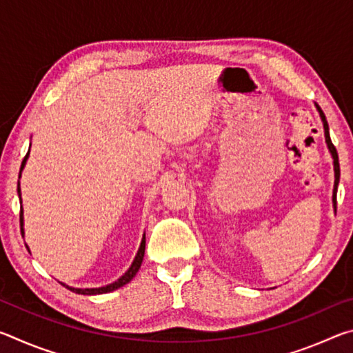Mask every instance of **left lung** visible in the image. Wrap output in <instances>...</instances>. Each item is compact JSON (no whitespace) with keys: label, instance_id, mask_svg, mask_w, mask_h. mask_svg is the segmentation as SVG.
<instances>
[{"label":"left lung","instance_id":"obj_1","mask_svg":"<svg viewBox=\"0 0 353 353\" xmlns=\"http://www.w3.org/2000/svg\"><path fill=\"white\" fill-rule=\"evenodd\" d=\"M316 109H318L321 119H322V124H324V135H325V143H327V148L328 151H330L332 157H333V170H334V187H333V208L334 212H336V190H338V183H339V160H338V152H336V148L333 146V143L330 140V132H328V124H327V119L324 112L321 110V107L316 104Z\"/></svg>","mask_w":353,"mask_h":353}]
</instances>
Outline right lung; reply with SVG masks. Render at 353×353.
<instances>
[{
	"mask_svg": "<svg viewBox=\"0 0 353 353\" xmlns=\"http://www.w3.org/2000/svg\"><path fill=\"white\" fill-rule=\"evenodd\" d=\"M28 157H29V151H28V154H26V157L23 159V162H21L20 176H21V171H23V168H25V165H26V160H28ZM17 191H19V196H20V199H21L20 182H19V188H17ZM20 225H21V234H23V208H21V210H20ZM145 246H146V238H145V235H143V240H141V243H140L139 252H137L135 259H134V261H132V265H130L129 270H128L126 272H124L123 276L117 280V282H113V283H110V285L99 286V288H73V286H68V285H65V283H62V282H61V283H62L63 286H67V288H68L70 291L77 292V294H83V296L105 294V292L115 291V290H118V288H121V286H124V285H126V283H129L130 280H132V279L135 277V274L139 272L140 266H141V261H143V256H145Z\"/></svg>",
	"mask_w": 353,
	"mask_h": 353,
	"instance_id": "1",
	"label": "right lung"
}]
</instances>
